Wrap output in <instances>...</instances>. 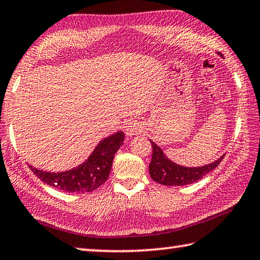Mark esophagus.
Wrapping results in <instances>:
<instances>
[{"label":"esophagus","instance_id":"34e87169","mask_svg":"<svg viewBox=\"0 0 260 260\" xmlns=\"http://www.w3.org/2000/svg\"><path fill=\"white\" fill-rule=\"evenodd\" d=\"M124 128H125V133L128 136H133L142 132V126H141L140 122L134 121V120L127 121L124 126Z\"/></svg>","mask_w":260,"mask_h":260}]
</instances>
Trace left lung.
Segmentation results:
<instances>
[{"instance_id":"8db88e82","label":"left lung","mask_w":260,"mask_h":260,"mask_svg":"<svg viewBox=\"0 0 260 260\" xmlns=\"http://www.w3.org/2000/svg\"><path fill=\"white\" fill-rule=\"evenodd\" d=\"M220 56V52H218ZM152 145V159L149 165V173L151 178L154 182L162 185L169 186H181L199 181L212 169L218 166L224 155L209 165H205L202 167H184L173 162L165 155L164 151L159 148L152 141H150Z\"/></svg>"}]
</instances>
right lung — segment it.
Returning a JSON list of instances; mask_svg holds the SVG:
<instances>
[{"instance_id":"1","label":"right lung","mask_w":260,"mask_h":260,"mask_svg":"<svg viewBox=\"0 0 260 260\" xmlns=\"http://www.w3.org/2000/svg\"><path fill=\"white\" fill-rule=\"evenodd\" d=\"M122 132L110 135L96 145L92 154L78 167L61 173L40 171L29 165V168L42 182L62 192H91L105 183L111 171L112 161L124 142Z\"/></svg>"}]
</instances>
